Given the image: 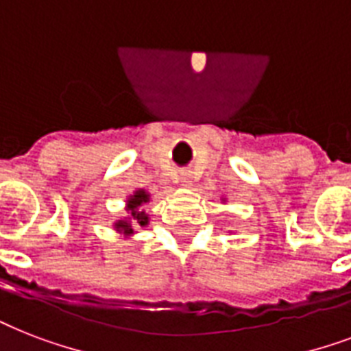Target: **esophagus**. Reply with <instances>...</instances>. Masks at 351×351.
Instances as JSON below:
<instances>
[{
	"instance_id": "1",
	"label": "esophagus",
	"mask_w": 351,
	"mask_h": 351,
	"mask_svg": "<svg viewBox=\"0 0 351 351\" xmlns=\"http://www.w3.org/2000/svg\"><path fill=\"white\" fill-rule=\"evenodd\" d=\"M180 182H184V184H191V180H189V175H187V173H182Z\"/></svg>"
}]
</instances>
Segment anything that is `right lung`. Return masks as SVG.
Wrapping results in <instances>:
<instances>
[{"mask_svg": "<svg viewBox=\"0 0 351 351\" xmlns=\"http://www.w3.org/2000/svg\"><path fill=\"white\" fill-rule=\"evenodd\" d=\"M149 202V193L145 189H138L131 195V197L127 198V213L129 217L123 220H118L114 222V230L118 233H121L123 237H131L134 234V230L138 228H145L149 224V215L140 209L143 204Z\"/></svg>", "mask_w": 351, "mask_h": 351, "instance_id": "1", "label": "right lung"}]
</instances>
